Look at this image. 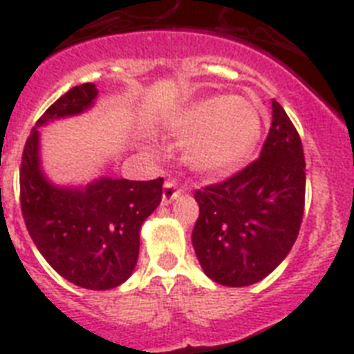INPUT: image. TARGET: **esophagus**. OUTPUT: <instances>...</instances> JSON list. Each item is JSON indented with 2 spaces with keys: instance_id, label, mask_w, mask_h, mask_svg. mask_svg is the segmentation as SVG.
<instances>
[{
  "instance_id": "obj_1",
  "label": "esophagus",
  "mask_w": 354,
  "mask_h": 354,
  "mask_svg": "<svg viewBox=\"0 0 354 354\" xmlns=\"http://www.w3.org/2000/svg\"><path fill=\"white\" fill-rule=\"evenodd\" d=\"M182 194V191L178 189V183L176 182H165V185H163V194H162V203L163 205H169V203L172 202V200H176L178 196Z\"/></svg>"
}]
</instances>
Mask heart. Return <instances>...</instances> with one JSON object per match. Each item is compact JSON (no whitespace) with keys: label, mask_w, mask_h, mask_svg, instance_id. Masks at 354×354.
Listing matches in <instances>:
<instances>
[{"label":"heart","mask_w":354,"mask_h":354,"mask_svg":"<svg viewBox=\"0 0 354 354\" xmlns=\"http://www.w3.org/2000/svg\"><path fill=\"white\" fill-rule=\"evenodd\" d=\"M167 127L178 136H189L185 158L200 172L234 171L251 156L260 142L261 112L242 96L200 100L167 116Z\"/></svg>","instance_id":"heart-1"}]
</instances>
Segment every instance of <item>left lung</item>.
I'll return each mask as SVG.
<instances>
[{
	"label": "left lung",
	"instance_id": "obj_1",
	"mask_svg": "<svg viewBox=\"0 0 354 354\" xmlns=\"http://www.w3.org/2000/svg\"><path fill=\"white\" fill-rule=\"evenodd\" d=\"M200 216L192 247L220 286L245 287L271 274L295 245L306 202V160L297 129L272 100L260 158L234 176L194 192Z\"/></svg>",
	"mask_w": 354,
	"mask_h": 354
}]
</instances>
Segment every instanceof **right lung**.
I'll use <instances>...</instances> for the list:
<instances>
[{
	"mask_svg": "<svg viewBox=\"0 0 354 354\" xmlns=\"http://www.w3.org/2000/svg\"><path fill=\"white\" fill-rule=\"evenodd\" d=\"M94 83L73 87L45 111L30 131L19 167V200L37 251L74 286L107 291L134 271L140 229L162 202V178L132 182L97 178L83 187L56 185L39 158V127L94 105Z\"/></svg>",
	"mask_w": 354,
	"mask_h": 354,
	"instance_id": "1",
	"label": "right lung"
}]
</instances>
